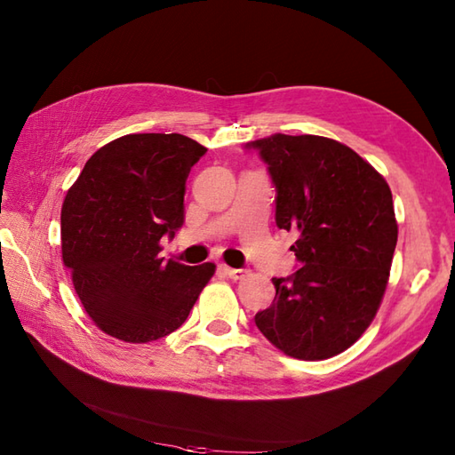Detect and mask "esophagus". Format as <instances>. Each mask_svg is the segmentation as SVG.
Wrapping results in <instances>:
<instances>
[{
    "label": "esophagus",
    "instance_id": "34e87169",
    "mask_svg": "<svg viewBox=\"0 0 455 455\" xmlns=\"http://www.w3.org/2000/svg\"><path fill=\"white\" fill-rule=\"evenodd\" d=\"M220 269H222V274L228 275L230 279H243L248 274L246 269H238V267H230V266H220Z\"/></svg>",
    "mask_w": 455,
    "mask_h": 455
}]
</instances>
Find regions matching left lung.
<instances>
[{"label": "left lung", "mask_w": 455, "mask_h": 455, "mask_svg": "<svg viewBox=\"0 0 455 455\" xmlns=\"http://www.w3.org/2000/svg\"><path fill=\"white\" fill-rule=\"evenodd\" d=\"M258 148L275 186V222L297 230L299 267L274 277L275 299L254 321L297 360L347 350L371 324L389 282L397 219L387 181L346 144L272 134Z\"/></svg>", "instance_id": "8db88e82"}]
</instances>
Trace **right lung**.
<instances>
[{
    "instance_id": "right-lung-1",
    "label": "right lung",
    "mask_w": 455,
    "mask_h": 455,
    "mask_svg": "<svg viewBox=\"0 0 455 455\" xmlns=\"http://www.w3.org/2000/svg\"><path fill=\"white\" fill-rule=\"evenodd\" d=\"M207 152L172 132L124 134L105 144L68 189L62 259L95 326L144 344L176 331L215 264L186 266L160 256L162 236L183 225L189 170Z\"/></svg>"
}]
</instances>
